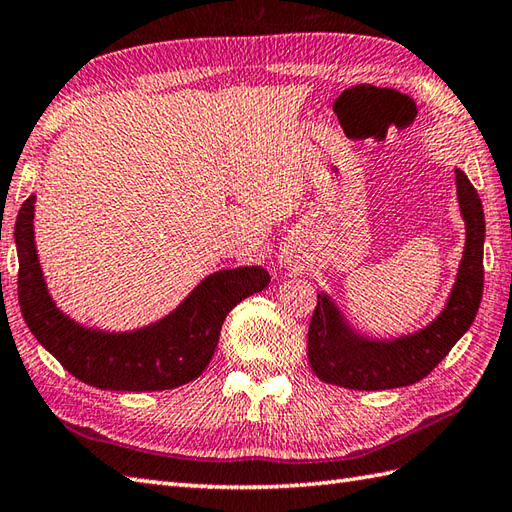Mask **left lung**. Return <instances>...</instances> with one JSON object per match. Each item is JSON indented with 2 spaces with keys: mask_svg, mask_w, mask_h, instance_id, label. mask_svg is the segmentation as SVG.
I'll return each instance as SVG.
<instances>
[{
  "mask_svg": "<svg viewBox=\"0 0 512 512\" xmlns=\"http://www.w3.org/2000/svg\"><path fill=\"white\" fill-rule=\"evenodd\" d=\"M460 213L466 228L464 253L442 312L422 330L398 339H369L345 321L330 295L319 292L308 330V358L323 383L358 391L418 383L471 328L484 290V209L466 173L455 169Z\"/></svg>",
  "mask_w": 512,
  "mask_h": 512,
  "instance_id": "8db88e82",
  "label": "left lung"
}]
</instances>
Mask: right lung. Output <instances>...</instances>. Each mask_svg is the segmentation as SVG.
I'll use <instances>...</instances> for the list:
<instances>
[{
    "label": "right lung",
    "instance_id": "right-lung-1",
    "mask_svg": "<svg viewBox=\"0 0 512 512\" xmlns=\"http://www.w3.org/2000/svg\"><path fill=\"white\" fill-rule=\"evenodd\" d=\"M35 200L37 195H30L21 204L15 224L21 314L35 339L74 378L92 387L162 391L191 383L211 363L226 314L270 284L262 266L217 270L204 277L176 310L145 328H88L61 312L50 297L35 246Z\"/></svg>",
    "mask_w": 512,
    "mask_h": 512
}]
</instances>
